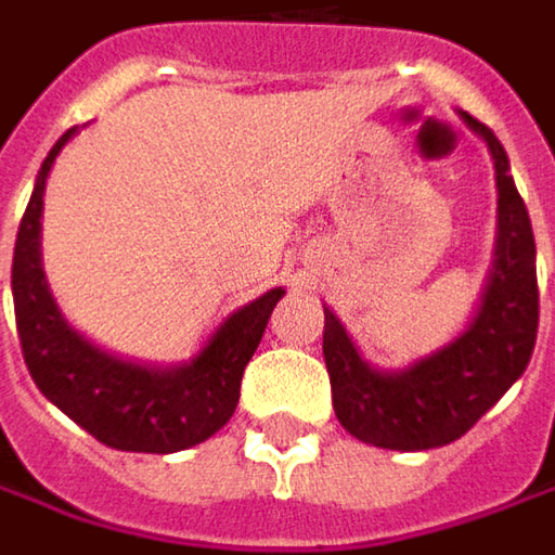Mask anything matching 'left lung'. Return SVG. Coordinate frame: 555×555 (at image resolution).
Returning <instances> with one entry per match:
<instances>
[{
	"label": "left lung",
	"mask_w": 555,
	"mask_h": 555,
	"mask_svg": "<svg viewBox=\"0 0 555 555\" xmlns=\"http://www.w3.org/2000/svg\"><path fill=\"white\" fill-rule=\"evenodd\" d=\"M495 160L499 236L490 284L467 332L404 373H378L325 309V366L340 426L366 446L395 452H426L461 439L528 370L534 353L540 291L534 230L525 198L508 173L505 147L490 126L467 116Z\"/></svg>",
	"instance_id": "left-lung-1"
}]
</instances>
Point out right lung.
Wrapping results in <instances>:
<instances>
[{"label":"right lung","mask_w":555,"mask_h":555,"mask_svg":"<svg viewBox=\"0 0 555 555\" xmlns=\"http://www.w3.org/2000/svg\"><path fill=\"white\" fill-rule=\"evenodd\" d=\"M75 129L47 154L24 208L12 258L15 325L37 388L98 442L119 452L170 455L215 436L240 401L243 370L284 297L281 287L236 309L205 350L177 370H147L103 353L60 315L40 268V211L47 173Z\"/></svg>","instance_id":"1"}]
</instances>
